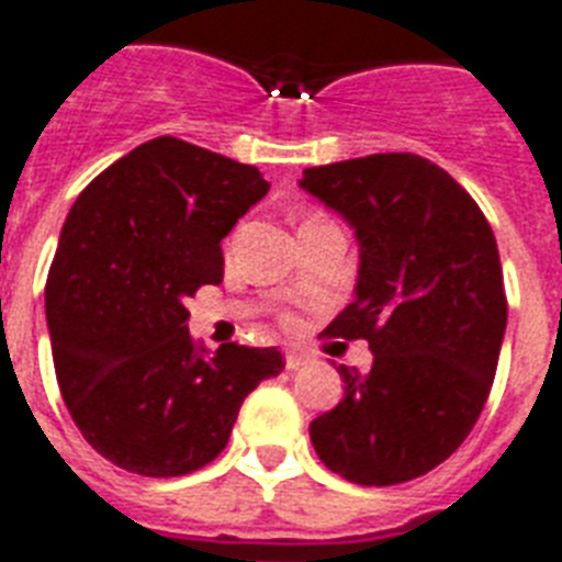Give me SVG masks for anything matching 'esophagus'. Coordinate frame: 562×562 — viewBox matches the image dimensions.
Wrapping results in <instances>:
<instances>
[{"label": "esophagus", "mask_w": 562, "mask_h": 562, "mask_svg": "<svg viewBox=\"0 0 562 562\" xmlns=\"http://www.w3.org/2000/svg\"><path fill=\"white\" fill-rule=\"evenodd\" d=\"M308 363V358H305L303 352H285V367L289 369H300Z\"/></svg>", "instance_id": "34e87169"}]
</instances>
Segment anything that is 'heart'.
<instances>
[{
    "label": "heart",
    "mask_w": 562,
    "mask_h": 562,
    "mask_svg": "<svg viewBox=\"0 0 562 562\" xmlns=\"http://www.w3.org/2000/svg\"><path fill=\"white\" fill-rule=\"evenodd\" d=\"M317 216H323V213H312V216H308V218H317Z\"/></svg>",
    "instance_id": "b5f03b06"
}]
</instances>
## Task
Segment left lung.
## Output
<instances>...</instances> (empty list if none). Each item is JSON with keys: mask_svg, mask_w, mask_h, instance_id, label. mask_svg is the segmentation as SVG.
<instances>
[{"mask_svg": "<svg viewBox=\"0 0 562 562\" xmlns=\"http://www.w3.org/2000/svg\"><path fill=\"white\" fill-rule=\"evenodd\" d=\"M303 190L355 227V300L328 337L367 340V375L308 432L328 471L401 485L459 450L494 384L508 300L494 231L450 172L413 153L303 170Z\"/></svg>", "mask_w": 562, "mask_h": 562, "instance_id": "left-lung-1", "label": "left lung"}]
</instances>
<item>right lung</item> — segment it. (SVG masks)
<instances>
[{
  "mask_svg": "<svg viewBox=\"0 0 562 562\" xmlns=\"http://www.w3.org/2000/svg\"><path fill=\"white\" fill-rule=\"evenodd\" d=\"M250 164L161 135L100 172L68 213L45 317L57 384L83 439L140 476H184L225 450L241 401L285 360L277 346L187 331V296L218 285V241L268 193Z\"/></svg>",
  "mask_w": 562,
  "mask_h": 562,
  "instance_id": "right-lung-1",
  "label": "right lung"
}]
</instances>
